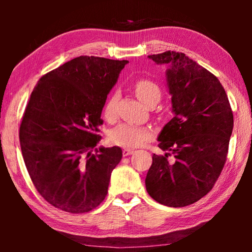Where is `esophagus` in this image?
Segmentation results:
<instances>
[{"label": "esophagus", "mask_w": 252, "mask_h": 252, "mask_svg": "<svg viewBox=\"0 0 252 252\" xmlns=\"http://www.w3.org/2000/svg\"><path fill=\"white\" fill-rule=\"evenodd\" d=\"M133 152H134V151L132 150V149H123V151H122L123 156H125V157L130 156V155H132V153H133Z\"/></svg>", "instance_id": "obj_1"}]
</instances>
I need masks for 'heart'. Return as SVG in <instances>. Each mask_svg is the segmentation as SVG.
Segmentation results:
<instances>
[{
    "label": "heart",
    "instance_id": "obj_1",
    "mask_svg": "<svg viewBox=\"0 0 252 252\" xmlns=\"http://www.w3.org/2000/svg\"><path fill=\"white\" fill-rule=\"evenodd\" d=\"M135 95L144 104L151 101H159L161 90L156 82L149 79H139L133 83ZM119 94L113 92L106 101L103 109V116L109 122H113L117 118V103ZM153 136V132L148 126H139L129 123H123L110 132L109 139L111 143L125 148H134L141 146L143 142L149 141Z\"/></svg>",
    "mask_w": 252,
    "mask_h": 252
}]
</instances>
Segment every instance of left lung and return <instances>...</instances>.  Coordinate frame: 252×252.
Wrapping results in <instances>:
<instances>
[{
    "label": "left lung",
    "instance_id": "1",
    "mask_svg": "<svg viewBox=\"0 0 252 252\" xmlns=\"http://www.w3.org/2000/svg\"><path fill=\"white\" fill-rule=\"evenodd\" d=\"M149 59L168 65L173 118L158 136L159 148L167 153L153 155L146 188L157 202L186 207L204 197L222 171L233 129L232 110L218 78L185 53L167 51Z\"/></svg>",
    "mask_w": 252,
    "mask_h": 252
}]
</instances>
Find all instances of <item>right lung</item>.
Masks as SVG:
<instances>
[{
  "instance_id": "obj_1",
  "label": "right lung",
  "mask_w": 252,
  "mask_h": 252,
  "mask_svg": "<svg viewBox=\"0 0 252 252\" xmlns=\"http://www.w3.org/2000/svg\"><path fill=\"white\" fill-rule=\"evenodd\" d=\"M126 60L79 57L42 76L20 126L30 178L44 200L60 210L84 213L103 201L119 147L92 149L102 109Z\"/></svg>"
}]
</instances>
